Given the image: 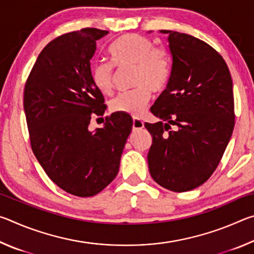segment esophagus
<instances>
[{"label":"esophagus","instance_id":"obj_1","mask_svg":"<svg viewBox=\"0 0 254 254\" xmlns=\"http://www.w3.org/2000/svg\"><path fill=\"white\" fill-rule=\"evenodd\" d=\"M144 127L143 121H141V120L134 118L133 119V123H132V127L133 130H140V128H142Z\"/></svg>","mask_w":254,"mask_h":254}]
</instances>
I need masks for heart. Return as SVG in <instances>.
Returning <instances> with one entry per match:
<instances>
[{"label": "heart", "instance_id": "1", "mask_svg": "<svg viewBox=\"0 0 254 254\" xmlns=\"http://www.w3.org/2000/svg\"><path fill=\"white\" fill-rule=\"evenodd\" d=\"M150 38L136 33H126L112 42L109 57L112 63H95L91 68V78L102 94L113 89L114 66H132V85L134 88L124 92L111 101V111L139 117L152 97V92L161 93L169 83L171 62L168 51L162 46H153Z\"/></svg>", "mask_w": 254, "mask_h": 254}]
</instances>
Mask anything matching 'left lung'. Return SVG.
Returning <instances> with one entry per match:
<instances>
[{
	"label": "left lung",
	"instance_id": "obj_1",
	"mask_svg": "<svg viewBox=\"0 0 254 254\" xmlns=\"http://www.w3.org/2000/svg\"><path fill=\"white\" fill-rule=\"evenodd\" d=\"M161 32L169 33L173 67L150 109L162 122L144 123L152 136L148 166L157 184L183 192L203 185L224 154L235 123L233 84L213 47L187 33Z\"/></svg>",
	"mask_w": 254,
	"mask_h": 254
}]
</instances>
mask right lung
Instances as JSON below:
<instances>
[{
    "label": "right lung",
    "mask_w": 254,
    "mask_h": 254,
    "mask_svg": "<svg viewBox=\"0 0 254 254\" xmlns=\"http://www.w3.org/2000/svg\"><path fill=\"white\" fill-rule=\"evenodd\" d=\"M106 33L84 28L55 38L38 56L24 85L34 156L59 188L78 197L98 194L117 177L133 123L128 114L113 113L104 127L88 130L94 115L103 117L106 110L91 78L96 41Z\"/></svg>",
    "instance_id": "obj_1"
}]
</instances>
